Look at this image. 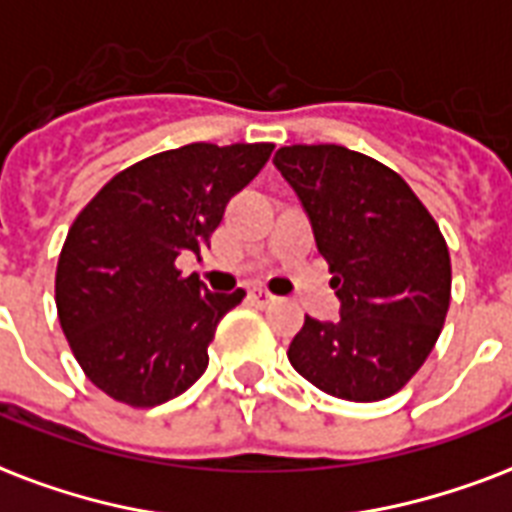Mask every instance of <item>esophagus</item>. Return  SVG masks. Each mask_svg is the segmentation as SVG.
<instances>
[{
  "label": "esophagus",
  "mask_w": 512,
  "mask_h": 512,
  "mask_svg": "<svg viewBox=\"0 0 512 512\" xmlns=\"http://www.w3.org/2000/svg\"><path fill=\"white\" fill-rule=\"evenodd\" d=\"M249 300H252L255 306L265 308V306H271L273 300H276V295H271V292L263 290V287H255V290L249 292Z\"/></svg>",
  "instance_id": "esophagus-1"
}]
</instances>
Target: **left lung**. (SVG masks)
<instances>
[{
    "label": "left lung",
    "mask_w": 512,
    "mask_h": 512,
    "mask_svg": "<svg viewBox=\"0 0 512 512\" xmlns=\"http://www.w3.org/2000/svg\"><path fill=\"white\" fill-rule=\"evenodd\" d=\"M276 169L306 209L341 300L338 322L306 317L292 368L327 395L376 403L435 349L451 303V257L408 182L341 144H292Z\"/></svg>",
    "instance_id": "obj_1"
}]
</instances>
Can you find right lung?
Returning <instances> with one entry per match:
<instances>
[{"mask_svg": "<svg viewBox=\"0 0 512 512\" xmlns=\"http://www.w3.org/2000/svg\"><path fill=\"white\" fill-rule=\"evenodd\" d=\"M273 144L195 142L109 179L66 233L56 308L74 360L104 395L152 408L204 376L220 319L244 290L209 292L177 257L201 255Z\"/></svg>", "mask_w": 512, "mask_h": 512, "instance_id": "1", "label": "right lung"}]
</instances>
